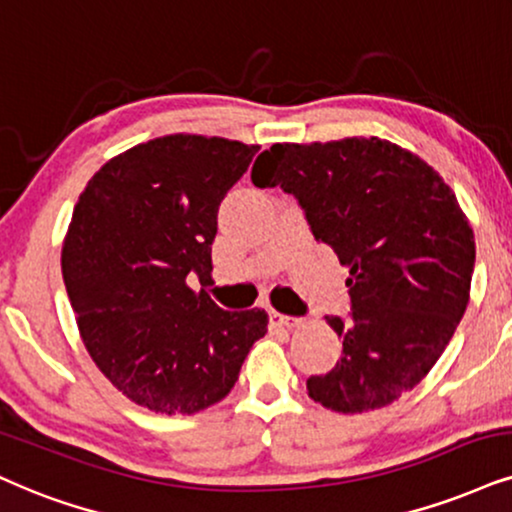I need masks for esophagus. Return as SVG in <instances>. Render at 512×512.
<instances>
[{"instance_id":"34e87169","label":"esophagus","mask_w":512,"mask_h":512,"mask_svg":"<svg viewBox=\"0 0 512 512\" xmlns=\"http://www.w3.org/2000/svg\"><path fill=\"white\" fill-rule=\"evenodd\" d=\"M268 320H270V327H280V330H294V327L301 325V320L294 318V315H285L277 311H270Z\"/></svg>"}]
</instances>
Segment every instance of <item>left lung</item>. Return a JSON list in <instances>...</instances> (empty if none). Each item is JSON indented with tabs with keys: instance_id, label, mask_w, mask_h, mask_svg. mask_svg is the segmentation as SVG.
Returning <instances> with one entry per match:
<instances>
[{
	"instance_id": "8db88e82",
	"label": "left lung",
	"mask_w": 512,
	"mask_h": 512,
	"mask_svg": "<svg viewBox=\"0 0 512 512\" xmlns=\"http://www.w3.org/2000/svg\"><path fill=\"white\" fill-rule=\"evenodd\" d=\"M304 211L315 239L349 268L351 313L327 323L342 358L306 380L337 413L389 406L437 363L463 318L475 235L432 166L377 137L273 144L251 170Z\"/></svg>"
}]
</instances>
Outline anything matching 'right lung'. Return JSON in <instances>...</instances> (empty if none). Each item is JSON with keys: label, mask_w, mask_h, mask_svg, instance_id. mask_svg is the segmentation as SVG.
I'll return each mask as SVG.
<instances>
[{"label": "right lung", "mask_w": 512, "mask_h": 512, "mask_svg": "<svg viewBox=\"0 0 512 512\" xmlns=\"http://www.w3.org/2000/svg\"><path fill=\"white\" fill-rule=\"evenodd\" d=\"M258 147L168 135L104 163L75 204L61 270L97 368L130 401L192 415L225 399L266 311H223L211 280L218 208Z\"/></svg>", "instance_id": "add662e5"}]
</instances>
